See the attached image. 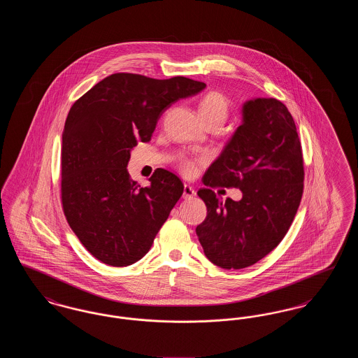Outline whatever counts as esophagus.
<instances>
[{
	"mask_svg": "<svg viewBox=\"0 0 358 358\" xmlns=\"http://www.w3.org/2000/svg\"><path fill=\"white\" fill-rule=\"evenodd\" d=\"M194 196H196V190H194V187L185 184V185H184V194H182V197H184L185 200H187V199H193Z\"/></svg>",
	"mask_w": 358,
	"mask_h": 358,
	"instance_id": "1",
	"label": "esophagus"
}]
</instances>
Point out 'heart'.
Masks as SVG:
<instances>
[{
	"mask_svg": "<svg viewBox=\"0 0 358 358\" xmlns=\"http://www.w3.org/2000/svg\"><path fill=\"white\" fill-rule=\"evenodd\" d=\"M199 111L203 120L216 118L224 122L228 115V101L220 92H208L199 104ZM180 168L187 176H193L197 171V164L187 158H181Z\"/></svg>",
	"mask_w": 358,
	"mask_h": 358,
	"instance_id": "1",
	"label": "heart"
}]
</instances>
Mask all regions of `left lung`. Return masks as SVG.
<instances>
[{
    "label": "left lung",
    "mask_w": 358,
    "mask_h": 358,
    "mask_svg": "<svg viewBox=\"0 0 358 358\" xmlns=\"http://www.w3.org/2000/svg\"><path fill=\"white\" fill-rule=\"evenodd\" d=\"M303 158L287 107L254 98L241 124L203 177L205 187H238L241 200L224 203L209 187L197 192L208 215L196 228L204 254L225 270L257 263L282 241L303 193Z\"/></svg>",
    "instance_id": "8db88e82"
}]
</instances>
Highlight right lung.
Listing matches in <instances>:
<instances>
[{"instance_id": "right-lung-1", "label": "right lung", "mask_w": 358, "mask_h": 358, "mask_svg": "<svg viewBox=\"0 0 358 358\" xmlns=\"http://www.w3.org/2000/svg\"><path fill=\"white\" fill-rule=\"evenodd\" d=\"M205 87L184 76L114 73L71 107L62 136L63 209L75 235L102 263L124 267L146 255L182 196L174 173L157 169L143 187L130 178L127 164L138 141H150L165 110Z\"/></svg>"}]
</instances>
